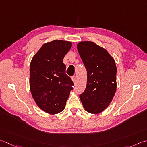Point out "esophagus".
I'll return each mask as SVG.
<instances>
[{
	"label": "esophagus",
	"instance_id": "34e87169",
	"mask_svg": "<svg viewBox=\"0 0 147 147\" xmlns=\"http://www.w3.org/2000/svg\"><path fill=\"white\" fill-rule=\"evenodd\" d=\"M71 79H72V80L74 81V82H76V80H77V77H76V76H74L71 77Z\"/></svg>",
	"mask_w": 147,
	"mask_h": 147
}]
</instances>
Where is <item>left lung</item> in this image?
<instances>
[{
    "label": "left lung",
    "instance_id": "8db88e82",
    "mask_svg": "<svg viewBox=\"0 0 147 147\" xmlns=\"http://www.w3.org/2000/svg\"><path fill=\"white\" fill-rule=\"evenodd\" d=\"M87 70V85L80 101L87 112L98 113L106 109L115 93L117 67L106 49L90 41L77 44Z\"/></svg>",
    "mask_w": 147,
    "mask_h": 147
}]
</instances>
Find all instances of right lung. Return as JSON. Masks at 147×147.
<instances>
[{
  "instance_id": "right-lung-1",
  "label": "right lung",
  "mask_w": 147,
  "mask_h": 147,
  "mask_svg": "<svg viewBox=\"0 0 147 147\" xmlns=\"http://www.w3.org/2000/svg\"><path fill=\"white\" fill-rule=\"evenodd\" d=\"M71 47L70 42L53 40L44 44L32 59L30 88L40 109L50 114L64 110L74 84L65 74L63 59Z\"/></svg>"
}]
</instances>
